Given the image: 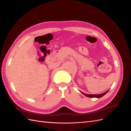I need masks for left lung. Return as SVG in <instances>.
Instances as JSON below:
<instances>
[{"instance_id": "obj_1", "label": "left lung", "mask_w": 131, "mask_h": 131, "mask_svg": "<svg viewBox=\"0 0 131 131\" xmlns=\"http://www.w3.org/2000/svg\"><path fill=\"white\" fill-rule=\"evenodd\" d=\"M108 91H109V90H108L107 91H106V92H104V93H103L99 94H85V93H83V92H81V91H80V92H81V93H82L83 94H84V95H85V96H87V97H88L100 98H101V97H103V95H104L105 94H106L107 93V92H108Z\"/></svg>"}]
</instances>
